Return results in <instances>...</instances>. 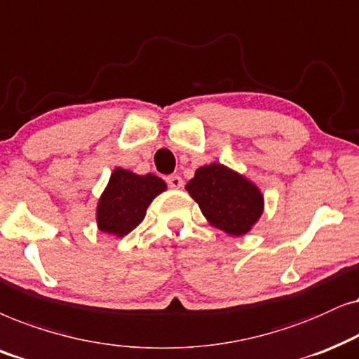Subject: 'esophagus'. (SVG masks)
I'll list each match as a JSON object with an SVG mask.
<instances>
[{
	"label": "esophagus",
	"mask_w": 359,
	"mask_h": 359,
	"mask_svg": "<svg viewBox=\"0 0 359 359\" xmlns=\"http://www.w3.org/2000/svg\"><path fill=\"white\" fill-rule=\"evenodd\" d=\"M167 184H169L170 189H182L184 180L180 175H169L167 177Z\"/></svg>",
	"instance_id": "obj_1"
}]
</instances>
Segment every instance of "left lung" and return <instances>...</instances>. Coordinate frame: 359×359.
I'll return each mask as SVG.
<instances>
[{
	"instance_id": "obj_1",
	"label": "left lung",
	"mask_w": 359,
	"mask_h": 359,
	"mask_svg": "<svg viewBox=\"0 0 359 359\" xmlns=\"http://www.w3.org/2000/svg\"><path fill=\"white\" fill-rule=\"evenodd\" d=\"M185 190L198 203L207 222L229 236L250 233L264 212L259 187L219 162L198 167Z\"/></svg>"
}]
</instances>
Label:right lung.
<instances>
[{"label": "right lung", "mask_w": 359, "mask_h": 359, "mask_svg": "<svg viewBox=\"0 0 359 359\" xmlns=\"http://www.w3.org/2000/svg\"><path fill=\"white\" fill-rule=\"evenodd\" d=\"M167 184L154 174L140 175L116 167L97 203V226L107 235L123 238L146 217V210Z\"/></svg>", "instance_id": "add662e5"}]
</instances>
